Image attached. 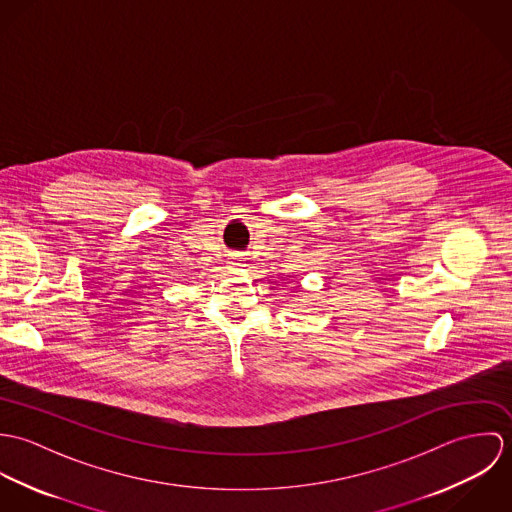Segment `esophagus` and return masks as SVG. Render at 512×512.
Wrapping results in <instances>:
<instances>
[{
	"label": "esophagus",
	"mask_w": 512,
	"mask_h": 512,
	"mask_svg": "<svg viewBox=\"0 0 512 512\" xmlns=\"http://www.w3.org/2000/svg\"><path fill=\"white\" fill-rule=\"evenodd\" d=\"M234 266H240V258L238 256H234Z\"/></svg>",
	"instance_id": "esophagus-1"
}]
</instances>
